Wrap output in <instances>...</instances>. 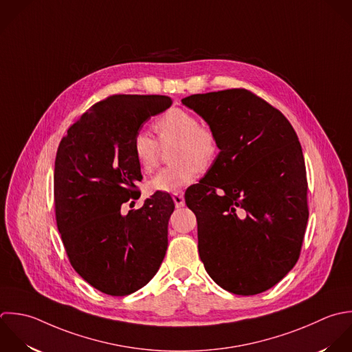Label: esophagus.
Wrapping results in <instances>:
<instances>
[{
	"label": "esophagus",
	"mask_w": 352,
	"mask_h": 352,
	"mask_svg": "<svg viewBox=\"0 0 352 352\" xmlns=\"http://www.w3.org/2000/svg\"><path fill=\"white\" fill-rule=\"evenodd\" d=\"M173 200H174L177 208L185 206V199H184V193H182V192H175V193L173 195Z\"/></svg>",
	"instance_id": "34e87169"
}]
</instances>
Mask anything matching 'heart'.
Returning a JSON list of instances; mask_svg holds the SVG:
<instances>
[{"label": "heart", "instance_id": "b5f03b06", "mask_svg": "<svg viewBox=\"0 0 352 352\" xmlns=\"http://www.w3.org/2000/svg\"><path fill=\"white\" fill-rule=\"evenodd\" d=\"M159 144H173L170 167L159 171L149 182L153 190L175 192L197 177L199 170L206 171L215 163L219 153V140L212 127L200 124L197 118L182 108H171L153 124ZM146 131H138L133 138V155L138 167L152 173L159 162L160 146Z\"/></svg>", "mask_w": 352, "mask_h": 352}]
</instances>
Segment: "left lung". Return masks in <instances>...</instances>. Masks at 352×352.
Wrapping results in <instances>:
<instances>
[{
	"label": "left lung",
	"instance_id": "left-lung-1",
	"mask_svg": "<svg viewBox=\"0 0 352 352\" xmlns=\"http://www.w3.org/2000/svg\"><path fill=\"white\" fill-rule=\"evenodd\" d=\"M182 104L219 140L215 163L185 192L197 218L200 259L223 289L262 294L292 270L303 245L309 186L298 134L247 89L192 94Z\"/></svg>",
	"mask_w": 352,
	"mask_h": 352
}]
</instances>
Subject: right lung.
Here are the masks:
<instances>
[{"label": "right lung", "instance_id": "right-lung-1", "mask_svg": "<svg viewBox=\"0 0 352 352\" xmlns=\"http://www.w3.org/2000/svg\"><path fill=\"white\" fill-rule=\"evenodd\" d=\"M171 104L167 96H109L91 105L57 148V229L74 270L102 294L126 296L138 291L164 259L171 196L157 190L127 215L120 207L140 197L137 182L142 175L133 138L144 122Z\"/></svg>", "mask_w": 352, "mask_h": 352}]
</instances>
